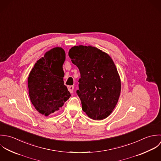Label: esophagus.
Instances as JSON below:
<instances>
[{
    "mask_svg": "<svg viewBox=\"0 0 161 161\" xmlns=\"http://www.w3.org/2000/svg\"><path fill=\"white\" fill-rule=\"evenodd\" d=\"M73 90H74V86H69L68 87V90L70 92V93H73Z\"/></svg>",
    "mask_w": 161,
    "mask_h": 161,
    "instance_id": "esophagus-1",
    "label": "esophagus"
}]
</instances>
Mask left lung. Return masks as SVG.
<instances>
[{
	"instance_id": "left-lung-1",
	"label": "left lung",
	"mask_w": 161,
	"mask_h": 161,
	"mask_svg": "<svg viewBox=\"0 0 161 161\" xmlns=\"http://www.w3.org/2000/svg\"><path fill=\"white\" fill-rule=\"evenodd\" d=\"M68 55L79 69L82 109L94 120H102L113 111L121 93V79L110 56L92 46L71 47Z\"/></svg>"
}]
</instances>
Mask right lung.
Returning a JSON list of instances; mask_svg holds the SVG:
<instances>
[{"mask_svg":"<svg viewBox=\"0 0 161 161\" xmlns=\"http://www.w3.org/2000/svg\"><path fill=\"white\" fill-rule=\"evenodd\" d=\"M65 52L55 47L34 64L28 77L29 94L35 108L48 116L58 111L71 95L64 85Z\"/></svg>","mask_w":161,"mask_h":161,"instance_id":"obj_1","label":"right lung"}]
</instances>
